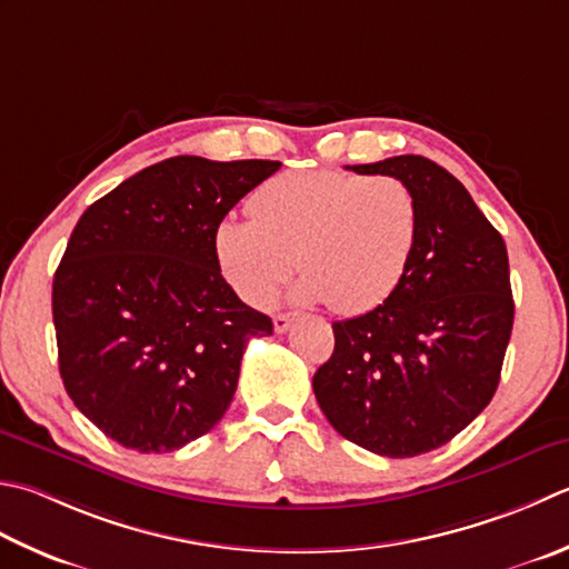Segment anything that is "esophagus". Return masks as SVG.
<instances>
[{
	"label": "esophagus",
	"mask_w": 569,
	"mask_h": 569,
	"mask_svg": "<svg viewBox=\"0 0 569 569\" xmlns=\"http://www.w3.org/2000/svg\"><path fill=\"white\" fill-rule=\"evenodd\" d=\"M293 320H296V316H291V313H276V316H273V330H276V332L291 330Z\"/></svg>",
	"instance_id": "obj_1"
}]
</instances>
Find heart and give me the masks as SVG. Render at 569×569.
Masks as SVG:
<instances>
[{
    "label": "heart",
    "instance_id": "obj_1",
    "mask_svg": "<svg viewBox=\"0 0 569 569\" xmlns=\"http://www.w3.org/2000/svg\"><path fill=\"white\" fill-rule=\"evenodd\" d=\"M251 219L214 229L221 276L251 306H266L293 271L296 300H326L342 316L372 310L397 291L419 239V202L397 177L293 170L249 199Z\"/></svg>",
    "mask_w": 569,
    "mask_h": 569
}]
</instances>
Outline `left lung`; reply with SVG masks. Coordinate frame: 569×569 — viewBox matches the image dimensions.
<instances>
[{"mask_svg":"<svg viewBox=\"0 0 569 569\" xmlns=\"http://www.w3.org/2000/svg\"><path fill=\"white\" fill-rule=\"evenodd\" d=\"M402 180L419 239L397 291L332 322L336 350L313 392L340 437L407 459L439 449L491 402L513 330L506 241L451 172L421 154L352 164Z\"/></svg>","mask_w":569,"mask_h":569,"instance_id":"obj_1","label":"left lung"}]
</instances>
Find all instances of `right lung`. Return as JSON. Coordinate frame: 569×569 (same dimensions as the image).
<instances>
[{"label":"right lung","mask_w":569,"mask_h":569,"mask_svg":"<svg viewBox=\"0 0 569 569\" xmlns=\"http://www.w3.org/2000/svg\"><path fill=\"white\" fill-rule=\"evenodd\" d=\"M278 167L180 154L78 219L51 293L59 372L120 447L162 453L204 437L237 392L247 342L273 332L221 276L214 229Z\"/></svg>","instance_id":"obj_1"}]
</instances>
